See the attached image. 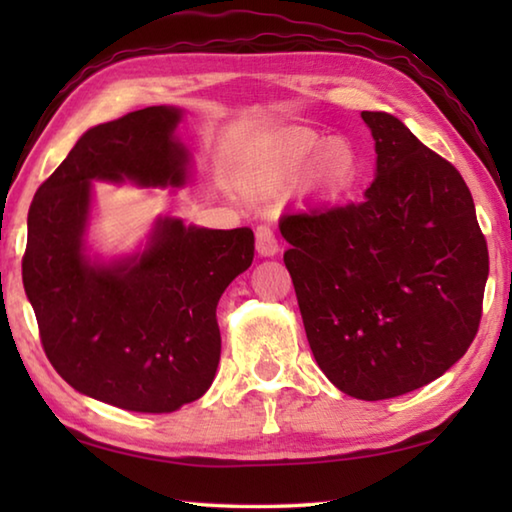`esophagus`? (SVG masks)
<instances>
[{
  "label": "esophagus",
  "mask_w": 512,
  "mask_h": 512,
  "mask_svg": "<svg viewBox=\"0 0 512 512\" xmlns=\"http://www.w3.org/2000/svg\"><path fill=\"white\" fill-rule=\"evenodd\" d=\"M257 237V253L264 257H273L277 250H280V244H277V237L271 225H257L255 230Z\"/></svg>",
  "instance_id": "esophagus-1"
}]
</instances>
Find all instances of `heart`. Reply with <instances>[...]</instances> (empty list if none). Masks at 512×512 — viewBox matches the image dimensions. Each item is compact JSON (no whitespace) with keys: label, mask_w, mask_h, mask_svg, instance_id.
Returning a JSON list of instances; mask_svg holds the SVG:
<instances>
[{"label":"heart","mask_w":512,"mask_h":512,"mask_svg":"<svg viewBox=\"0 0 512 512\" xmlns=\"http://www.w3.org/2000/svg\"><path fill=\"white\" fill-rule=\"evenodd\" d=\"M318 140L311 135H296L284 142L277 151V167L287 176H298L305 171L311 160V155L318 151ZM352 169V155L343 144H329L325 146L323 155H320V178L325 183L334 185L348 178Z\"/></svg>","instance_id":"b5f03b06"}]
</instances>
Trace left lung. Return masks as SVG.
<instances>
[{"label":"left lung","mask_w":512,"mask_h":512,"mask_svg":"<svg viewBox=\"0 0 512 512\" xmlns=\"http://www.w3.org/2000/svg\"><path fill=\"white\" fill-rule=\"evenodd\" d=\"M377 171L361 201L284 214L309 348L357 400L438 379L481 320L488 246L461 173L388 112H361Z\"/></svg>","instance_id":"obj_1"}]
</instances>
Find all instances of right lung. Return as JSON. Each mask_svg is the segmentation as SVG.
Instances as JSON below:
<instances>
[{
	"label": "right lung",
	"mask_w": 512,
	"mask_h": 512,
	"mask_svg": "<svg viewBox=\"0 0 512 512\" xmlns=\"http://www.w3.org/2000/svg\"><path fill=\"white\" fill-rule=\"evenodd\" d=\"M183 110L151 106L83 133L33 196L22 282L47 359L74 391L137 413L203 397L221 357L216 305L253 264L250 228L158 219L144 250L101 262L85 253L92 180L183 187L192 155Z\"/></svg>",
	"instance_id": "obj_1"
}]
</instances>
